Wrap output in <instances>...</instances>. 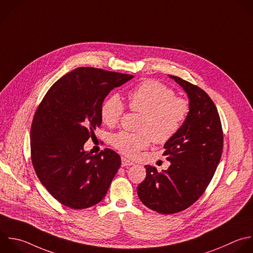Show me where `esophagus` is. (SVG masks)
<instances>
[{"instance_id": "obj_1", "label": "esophagus", "mask_w": 253, "mask_h": 253, "mask_svg": "<svg viewBox=\"0 0 253 253\" xmlns=\"http://www.w3.org/2000/svg\"><path fill=\"white\" fill-rule=\"evenodd\" d=\"M133 165V163L131 161H129L128 159L125 158V157H122V166L123 167H126V166H131Z\"/></svg>"}]
</instances>
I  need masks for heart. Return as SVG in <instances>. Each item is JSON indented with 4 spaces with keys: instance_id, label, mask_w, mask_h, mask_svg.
I'll list each match as a JSON object with an SVG mask.
<instances>
[{
    "instance_id": "obj_1",
    "label": "heart",
    "mask_w": 253,
    "mask_h": 253,
    "mask_svg": "<svg viewBox=\"0 0 253 253\" xmlns=\"http://www.w3.org/2000/svg\"><path fill=\"white\" fill-rule=\"evenodd\" d=\"M128 108L141 115L136 130L120 131L111 137V144L128 157H136L153 141L164 144L181 130L190 114V103L175 96V91L155 80H146L127 92ZM125 114V105L118 95L109 96L101 106L102 122L116 126Z\"/></svg>"
}]
</instances>
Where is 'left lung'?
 <instances>
[{
    "mask_svg": "<svg viewBox=\"0 0 253 253\" xmlns=\"http://www.w3.org/2000/svg\"><path fill=\"white\" fill-rule=\"evenodd\" d=\"M187 93L190 114L181 130L164 144L171 162L158 172L146 165V177L137 187L140 201L159 213L179 212L192 206L209 186L221 157L223 137L212 100L200 87L171 76Z\"/></svg>",
    "mask_w": 253,
    "mask_h": 253,
    "instance_id": "1",
    "label": "left lung"
}]
</instances>
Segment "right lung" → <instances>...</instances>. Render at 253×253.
<instances>
[{"label": "right lung", "mask_w": 253, "mask_h": 253, "mask_svg": "<svg viewBox=\"0 0 253 253\" xmlns=\"http://www.w3.org/2000/svg\"><path fill=\"white\" fill-rule=\"evenodd\" d=\"M133 76L93 67H79L56 81L38 107L31 127L35 171L62 205L81 210L103 200L121 166L110 148L99 154L84 143L101 126L106 96Z\"/></svg>", "instance_id": "obj_1"}]
</instances>
